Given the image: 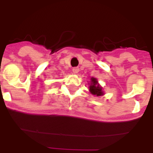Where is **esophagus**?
<instances>
[{"instance_id": "1", "label": "esophagus", "mask_w": 153, "mask_h": 153, "mask_svg": "<svg viewBox=\"0 0 153 153\" xmlns=\"http://www.w3.org/2000/svg\"><path fill=\"white\" fill-rule=\"evenodd\" d=\"M72 72H73V73L77 74L79 72V68L78 67H74V68H72Z\"/></svg>"}]
</instances>
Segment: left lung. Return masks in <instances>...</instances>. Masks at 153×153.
I'll use <instances>...</instances> for the list:
<instances>
[{
	"instance_id": "left-lung-1",
	"label": "left lung",
	"mask_w": 153,
	"mask_h": 153,
	"mask_svg": "<svg viewBox=\"0 0 153 153\" xmlns=\"http://www.w3.org/2000/svg\"><path fill=\"white\" fill-rule=\"evenodd\" d=\"M90 91H91V94L97 97L101 96V95L103 94L102 91V88L97 84V81L96 78H91V85H90Z\"/></svg>"
}]
</instances>
